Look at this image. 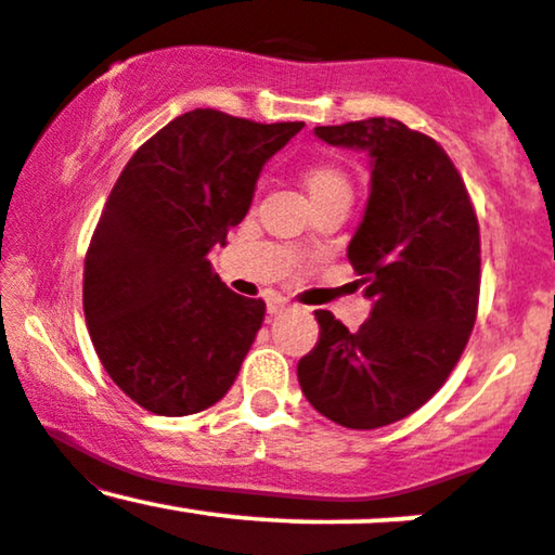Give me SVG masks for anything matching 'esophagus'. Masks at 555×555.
<instances>
[{"instance_id": "obj_1", "label": "esophagus", "mask_w": 555, "mask_h": 555, "mask_svg": "<svg viewBox=\"0 0 555 555\" xmlns=\"http://www.w3.org/2000/svg\"><path fill=\"white\" fill-rule=\"evenodd\" d=\"M266 310H269V315H282L286 310H292V302L279 295H269L266 297Z\"/></svg>"}]
</instances>
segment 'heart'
Segmentation results:
<instances>
[{"label":"heart","instance_id":"obj_1","mask_svg":"<svg viewBox=\"0 0 555 555\" xmlns=\"http://www.w3.org/2000/svg\"><path fill=\"white\" fill-rule=\"evenodd\" d=\"M305 190L310 197L321 195H349V177L339 164L334 162H318L305 171Z\"/></svg>","mask_w":555,"mask_h":555}]
</instances>
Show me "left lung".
Listing matches in <instances>:
<instances>
[{"instance_id":"1","label":"left lung","mask_w":555,"mask_h":555,"mask_svg":"<svg viewBox=\"0 0 555 555\" xmlns=\"http://www.w3.org/2000/svg\"><path fill=\"white\" fill-rule=\"evenodd\" d=\"M328 145L367 151L371 197L347 258L371 318L349 331L315 310L321 339L297 365L323 417L373 430L412 415L460 362L480 297V227L460 171L436 140L399 119L315 127Z\"/></svg>"}]
</instances>
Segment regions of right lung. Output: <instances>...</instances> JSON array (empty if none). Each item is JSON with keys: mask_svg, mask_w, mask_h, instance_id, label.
<instances>
[{"mask_svg": "<svg viewBox=\"0 0 555 555\" xmlns=\"http://www.w3.org/2000/svg\"><path fill=\"white\" fill-rule=\"evenodd\" d=\"M302 127L193 109L145 140L112 188L86 253L82 310L104 371L143 410L195 415L232 388L266 302L234 295L208 253Z\"/></svg>", "mask_w": 555, "mask_h": 555, "instance_id": "obj_1", "label": "right lung"}]
</instances>
